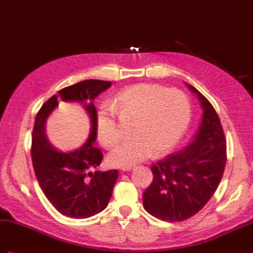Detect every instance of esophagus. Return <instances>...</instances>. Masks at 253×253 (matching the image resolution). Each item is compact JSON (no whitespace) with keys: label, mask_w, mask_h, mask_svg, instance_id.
Here are the masks:
<instances>
[{"label":"esophagus","mask_w":253,"mask_h":253,"mask_svg":"<svg viewBox=\"0 0 253 253\" xmlns=\"http://www.w3.org/2000/svg\"><path fill=\"white\" fill-rule=\"evenodd\" d=\"M134 168L133 166H123V168H121V170L122 171H130L132 170Z\"/></svg>","instance_id":"1"}]
</instances>
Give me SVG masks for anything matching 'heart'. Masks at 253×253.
<instances>
[{
  "label": "heart",
  "mask_w": 253,
  "mask_h": 253,
  "mask_svg": "<svg viewBox=\"0 0 253 253\" xmlns=\"http://www.w3.org/2000/svg\"><path fill=\"white\" fill-rule=\"evenodd\" d=\"M132 123V139L109 153L107 162L116 168L131 166L171 149L187 130L191 105L178 89L138 84L120 91L109 105L97 114L96 134L101 145L112 148L119 143L122 130L116 120Z\"/></svg>",
  "instance_id": "obj_1"
}]
</instances>
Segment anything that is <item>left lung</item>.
<instances>
[{"instance_id": "8db88e82", "label": "left lung", "mask_w": 253, "mask_h": 253, "mask_svg": "<svg viewBox=\"0 0 253 253\" xmlns=\"http://www.w3.org/2000/svg\"><path fill=\"white\" fill-rule=\"evenodd\" d=\"M203 110L199 130L182 150L153 164V181L143 194L147 212L163 221H183L198 213L217 190L226 162L222 126L214 108L193 85Z\"/></svg>"}]
</instances>
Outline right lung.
<instances>
[{"label": "right lung", "instance_id": "add662e5", "mask_svg": "<svg viewBox=\"0 0 253 253\" xmlns=\"http://www.w3.org/2000/svg\"><path fill=\"white\" fill-rule=\"evenodd\" d=\"M112 83L84 80L66 87L51 96L36 115L32 133V162L36 178L47 200L66 217L85 219L106 208L119 171H101L103 155L94 147L97 114L95 97L106 91ZM62 101L78 102L90 119L89 137L76 150L62 152L48 141L46 120Z\"/></svg>", "mask_w": 253, "mask_h": 253}]
</instances>
